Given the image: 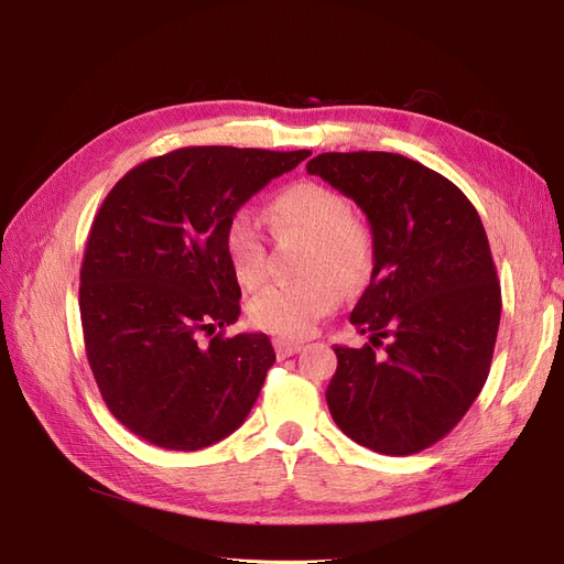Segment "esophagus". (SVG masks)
<instances>
[{
  "mask_svg": "<svg viewBox=\"0 0 564 564\" xmlns=\"http://www.w3.org/2000/svg\"><path fill=\"white\" fill-rule=\"evenodd\" d=\"M272 346H275V352H278L280 360H286V357H292L301 350L299 340H286V338H275V340H272Z\"/></svg>",
  "mask_w": 564,
  "mask_h": 564,
  "instance_id": "1",
  "label": "esophagus"
}]
</instances>
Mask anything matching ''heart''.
Returning a JSON list of instances; mask_svg holds the SVG:
<instances>
[{"instance_id": "1", "label": "heart", "mask_w": 564, "mask_h": 564, "mask_svg": "<svg viewBox=\"0 0 564 564\" xmlns=\"http://www.w3.org/2000/svg\"><path fill=\"white\" fill-rule=\"evenodd\" d=\"M275 232L311 237L308 272L303 282H275L261 289L249 303L256 327L284 338L308 336L315 324L373 270V235L362 218L350 214L348 199L332 187L301 181L284 187L268 207ZM226 253L237 280L247 286L261 284L268 270L265 240L249 209L237 212L226 230Z\"/></svg>"}]
</instances>
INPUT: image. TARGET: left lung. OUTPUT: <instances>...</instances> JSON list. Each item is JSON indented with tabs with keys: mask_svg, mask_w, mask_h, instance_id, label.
<instances>
[{
	"mask_svg": "<svg viewBox=\"0 0 564 564\" xmlns=\"http://www.w3.org/2000/svg\"><path fill=\"white\" fill-rule=\"evenodd\" d=\"M305 169L373 235L371 282L350 313L369 344L334 348L332 419L379 454L429 449L489 377L501 286L482 220L449 178L395 152H322Z\"/></svg>",
	"mask_w": 564,
	"mask_h": 564,
	"instance_id": "1",
	"label": "left lung"
}]
</instances>
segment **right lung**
Wrapping results in <instances>:
<instances>
[{
  "instance_id": "right-lung-1",
  "label": "right lung",
  "mask_w": 564,
  "mask_h": 564,
  "mask_svg": "<svg viewBox=\"0 0 564 564\" xmlns=\"http://www.w3.org/2000/svg\"><path fill=\"white\" fill-rule=\"evenodd\" d=\"M311 150L178 148L115 183L79 272L84 348L112 416L150 445L195 452L240 429L275 350L226 336L240 284L230 218Z\"/></svg>"
}]
</instances>
